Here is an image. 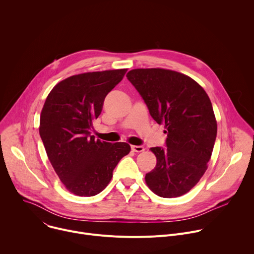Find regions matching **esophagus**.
I'll return each mask as SVG.
<instances>
[{
	"label": "esophagus",
	"mask_w": 254,
	"mask_h": 254,
	"mask_svg": "<svg viewBox=\"0 0 254 254\" xmlns=\"http://www.w3.org/2000/svg\"><path fill=\"white\" fill-rule=\"evenodd\" d=\"M131 150L136 153H141L144 151V148L142 146H131Z\"/></svg>",
	"instance_id": "obj_1"
}]
</instances>
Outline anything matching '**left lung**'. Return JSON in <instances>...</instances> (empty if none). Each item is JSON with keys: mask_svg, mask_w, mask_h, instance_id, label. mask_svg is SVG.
Segmentation results:
<instances>
[{"mask_svg": "<svg viewBox=\"0 0 254 254\" xmlns=\"http://www.w3.org/2000/svg\"><path fill=\"white\" fill-rule=\"evenodd\" d=\"M127 77L167 133L166 148H151L157 165L146 174V183L160 197L182 196L206 172L214 148L217 123L210 98L194 79L177 71L139 68Z\"/></svg>", "mask_w": 254, "mask_h": 254, "instance_id": "8db88e82", "label": "left lung"}]
</instances>
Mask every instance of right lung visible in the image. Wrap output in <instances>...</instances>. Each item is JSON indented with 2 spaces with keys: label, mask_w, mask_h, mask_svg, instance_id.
Here are the masks:
<instances>
[{
  "label": "right lung",
  "mask_w": 254,
  "mask_h": 254,
  "mask_svg": "<svg viewBox=\"0 0 254 254\" xmlns=\"http://www.w3.org/2000/svg\"><path fill=\"white\" fill-rule=\"evenodd\" d=\"M127 69L105 70L70 76L48 94L40 116L39 132L48 159L66 189L74 195H97L111 182L113 172L130 147L91 135L107 93Z\"/></svg>",
  "instance_id": "obj_1"
}]
</instances>
